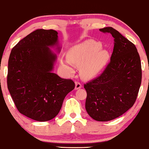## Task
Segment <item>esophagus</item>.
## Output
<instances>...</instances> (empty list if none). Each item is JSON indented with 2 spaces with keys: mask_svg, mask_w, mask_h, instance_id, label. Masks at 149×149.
<instances>
[{
  "mask_svg": "<svg viewBox=\"0 0 149 149\" xmlns=\"http://www.w3.org/2000/svg\"><path fill=\"white\" fill-rule=\"evenodd\" d=\"M81 87H82V85H81L80 82H79V81H76L75 82V89H80L81 88Z\"/></svg>",
  "mask_w": 149,
  "mask_h": 149,
  "instance_id": "obj_1",
  "label": "esophagus"
}]
</instances>
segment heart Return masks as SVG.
Segmentation results:
<instances>
[{"instance_id": "1", "label": "heart", "mask_w": 149, "mask_h": 149, "mask_svg": "<svg viewBox=\"0 0 149 149\" xmlns=\"http://www.w3.org/2000/svg\"><path fill=\"white\" fill-rule=\"evenodd\" d=\"M102 47L100 42L87 40L71 48L67 54L68 61L62 62V64L67 68H70V62L81 66V74L83 78L95 77L103 70L110 58L109 52L101 49Z\"/></svg>"}]
</instances>
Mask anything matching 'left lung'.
<instances>
[{
  "label": "left lung",
  "instance_id": "left-lung-1",
  "mask_svg": "<svg viewBox=\"0 0 149 149\" xmlns=\"http://www.w3.org/2000/svg\"><path fill=\"white\" fill-rule=\"evenodd\" d=\"M100 31L113 36V52L103 72L84 84L85 109L92 119L108 121L133 107L141 85L142 67L135 45L112 27Z\"/></svg>",
  "mask_w": 149,
  "mask_h": 149
}]
</instances>
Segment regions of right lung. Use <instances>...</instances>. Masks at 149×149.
<instances>
[{
  "mask_svg": "<svg viewBox=\"0 0 149 149\" xmlns=\"http://www.w3.org/2000/svg\"><path fill=\"white\" fill-rule=\"evenodd\" d=\"M58 42V32L38 29L12 49L8 62L7 87L18 111L37 121L54 119L75 87L71 79L52 72L56 60L49 47Z\"/></svg>",
  "mask_w": 149,
  "mask_h": 149,
  "instance_id": "1",
  "label": "right lung"
}]
</instances>
